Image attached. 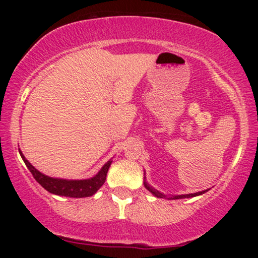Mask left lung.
<instances>
[{"instance_id":"8db88e82","label":"left lung","mask_w":258,"mask_h":258,"mask_svg":"<svg viewBox=\"0 0 258 258\" xmlns=\"http://www.w3.org/2000/svg\"><path fill=\"white\" fill-rule=\"evenodd\" d=\"M143 184H145L146 189L151 192L152 195L155 196L157 198H165V199H168V200H174V199H183V198H192V197H197V196H200L205 194V192H207L209 189L207 190H204V191H199V192H196V194H189V195H164L159 192L158 190H156L154 186H151L149 183L147 182V178H146V172H145V181H143Z\"/></svg>"}]
</instances>
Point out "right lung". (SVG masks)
<instances>
[{"mask_svg":"<svg viewBox=\"0 0 258 258\" xmlns=\"http://www.w3.org/2000/svg\"><path fill=\"white\" fill-rule=\"evenodd\" d=\"M19 154L23 158L24 163L27 166L30 173L33 174L35 180L44 187L46 191L56 196H63V197L71 198H84L91 197L97 192L100 187L103 185L106 181L108 169L110 167L112 159L108 160L104 164L101 169L95 174L94 176L90 178H84V180H67V178H59V177H51L45 174L41 173L34 166L26 159L23 151L19 149Z\"/></svg>","mask_w":258,"mask_h":258,"instance_id":"1","label":"right lung"}]
</instances>
